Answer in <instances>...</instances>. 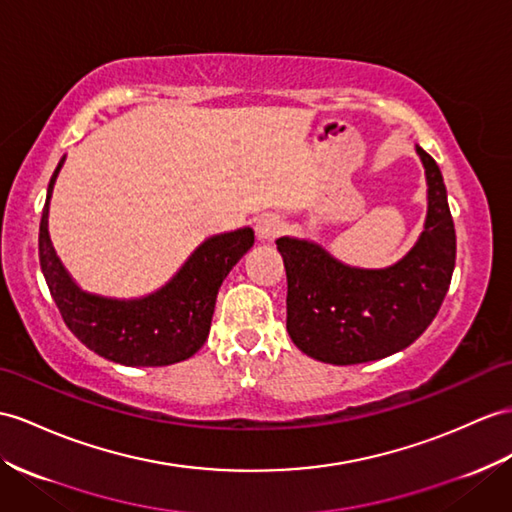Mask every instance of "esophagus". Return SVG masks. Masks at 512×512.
Masks as SVG:
<instances>
[{"instance_id": "1", "label": "esophagus", "mask_w": 512, "mask_h": 512, "mask_svg": "<svg viewBox=\"0 0 512 512\" xmlns=\"http://www.w3.org/2000/svg\"><path fill=\"white\" fill-rule=\"evenodd\" d=\"M282 230H284V223H282L280 217H276V215H265V217H260L258 223H256V239H258L260 243H269V241L276 239V236H278Z\"/></svg>"}]
</instances>
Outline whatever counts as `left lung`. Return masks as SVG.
Instances as JSON below:
<instances>
[{
	"mask_svg": "<svg viewBox=\"0 0 512 512\" xmlns=\"http://www.w3.org/2000/svg\"><path fill=\"white\" fill-rule=\"evenodd\" d=\"M426 169L428 213L413 249L395 265L360 269L315 241L280 236L286 330L306 356L358 365L402 352L439 313L456 263V232L441 169L417 145Z\"/></svg>",
	"mask_w": 512,
	"mask_h": 512,
	"instance_id": "1",
	"label": "left lung"
}]
</instances>
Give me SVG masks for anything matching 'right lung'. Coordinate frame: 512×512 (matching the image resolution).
Instances as JSON below:
<instances>
[{"instance_id": "add662e5", "label": "right lung", "mask_w": 512, "mask_h": 512, "mask_svg": "<svg viewBox=\"0 0 512 512\" xmlns=\"http://www.w3.org/2000/svg\"><path fill=\"white\" fill-rule=\"evenodd\" d=\"M60 158L47 186L41 217L39 258L45 282L67 328L91 352L126 367H165L191 358L204 345L221 282L252 249L254 230L239 228L208 236L165 286L145 297L117 299L80 289L60 263L49 239V199Z\"/></svg>"}]
</instances>
